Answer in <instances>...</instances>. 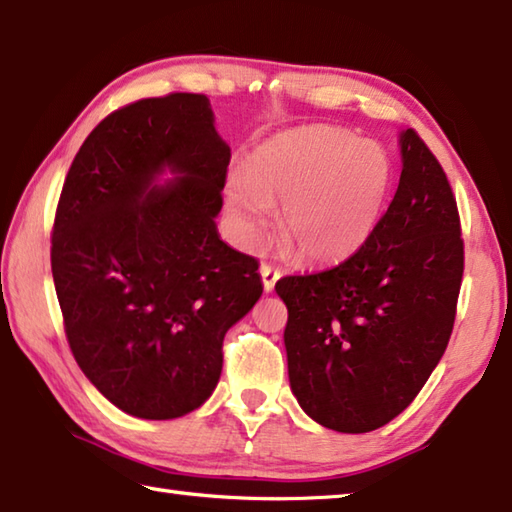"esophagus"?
<instances>
[{"label": "esophagus", "mask_w": 512, "mask_h": 512, "mask_svg": "<svg viewBox=\"0 0 512 512\" xmlns=\"http://www.w3.org/2000/svg\"><path fill=\"white\" fill-rule=\"evenodd\" d=\"M259 275H262L264 291H273V289H275V282L282 277L280 268H275V266H271V264H262V266H259Z\"/></svg>", "instance_id": "esophagus-1"}]
</instances>
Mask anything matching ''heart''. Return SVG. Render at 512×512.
<instances>
[{"mask_svg": "<svg viewBox=\"0 0 512 512\" xmlns=\"http://www.w3.org/2000/svg\"><path fill=\"white\" fill-rule=\"evenodd\" d=\"M393 164L375 142L332 126L284 131L248 155L228 201L250 232L282 203L280 230L307 262H336L366 244L384 212Z\"/></svg>", "mask_w": 512, "mask_h": 512, "instance_id": "obj_1", "label": "heart"}]
</instances>
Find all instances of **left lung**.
I'll list each match as a JSON object with an SVG mask.
<instances>
[{
    "mask_svg": "<svg viewBox=\"0 0 512 512\" xmlns=\"http://www.w3.org/2000/svg\"><path fill=\"white\" fill-rule=\"evenodd\" d=\"M402 176L377 228L339 266L275 284L289 309L291 391L341 433L384 427L443 357L463 280L456 196L422 137L400 135Z\"/></svg>",
    "mask_w": 512,
    "mask_h": 512,
    "instance_id": "1",
    "label": "left lung"
}]
</instances>
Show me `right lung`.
Masks as SVG:
<instances>
[{
	"mask_svg": "<svg viewBox=\"0 0 512 512\" xmlns=\"http://www.w3.org/2000/svg\"><path fill=\"white\" fill-rule=\"evenodd\" d=\"M230 146L205 94L119 108L67 171L51 273L67 343L128 415L173 420L212 395L223 336L262 296L257 259L221 241ZM171 184L153 186L164 169Z\"/></svg>",
	"mask_w": 512,
	"mask_h": 512,
	"instance_id": "add662e5",
	"label": "right lung"
}]
</instances>
